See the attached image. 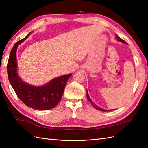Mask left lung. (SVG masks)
Listing matches in <instances>:
<instances>
[{
	"instance_id": "left-lung-1",
	"label": "left lung",
	"mask_w": 148,
	"mask_h": 148,
	"mask_svg": "<svg viewBox=\"0 0 148 148\" xmlns=\"http://www.w3.org/2000/svg\"><path fill=\"white\" fill-rule=\"evenodd\" d=\"M116 38L117 39V40L119 41V42H122V43L125 44H127L125 41H124L123 40H122V39H121L120 37H119V36L116 35ZM87 98L88 101H89L90 103L92 104V106L94 107V108H96V109L97 110H99V111H111V110H104V109H103V108H100V107H99L98 106H97V105H96V104H95L92 101V99H90V97H89V96H88L87 90Z\"/></svg>"
}]
</instances>
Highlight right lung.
Masks as SVG:
<instances>
[{
  "label": "right lung",
  "instance_id": "1",
  "mask_svg": "<svg viewBox=\"0 0 148 148\" xmlns=\"http://www.w3.org/2000/svg\"><path fill=\"white\" fill-rule=\"evenodd\" d=\"M30 34L16 42L12 49L7 66L9 80L19 99L27 106L37 110H50L56 106L60 101L66 84L72 73L55 78L42 86H35L21 79L18 73L16 51L18 45Z\"/></svg>",
  "mask_w": 148,
  "mask_h": 148
}]
</instances>
